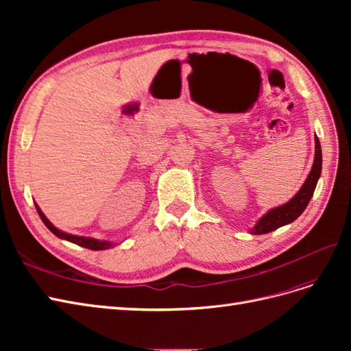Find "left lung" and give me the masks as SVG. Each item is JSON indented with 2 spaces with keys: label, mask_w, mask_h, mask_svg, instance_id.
Here are the masks:
<instances>
[{
  "label": "left lung",
  "mask_w": 351,
  "mask_h": 351,
  "mask_svg": "<svg viewBox=\"0 0 351 351\" xmlns=\"http://www.w3.org/2000/svg\"><path fill=\"white\" fill-rule=\"evenodd\" d=\"M321 171H322V149H321L319 139L316 137L315 161L303 187L299 190V193L289 202V204L271 209L267 215L262 217L258 221V224L254 226V228H252V234H267V232H271L285 224H290V222L299 218L302 215V212L306 209V206L309 205V202L316 189L317 180L321 177Z\"/></svg>",
  "instance_id": "obj_1"
}]
</instances>
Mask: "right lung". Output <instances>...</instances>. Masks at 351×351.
<instances>
[{
	"mask_svg": "<svg viewBox=\"0 0 351 351\" xmlns=\"http://www.w3.org/2000/svg\"><path fill=\"white\" fill-rule=\"evenodd\" d=\"M35 206H36V210H38V214H39L42 222H44V224H45L52 232H54V234H56L57 237L69 240V241H71V243H74V244H79V246L90 249V250H105V249H110V247L114 246V244H111V243H108V241H99V240H95V239H90V237H79V236L67 234V232H64V231H60L58 228H56L54 226L51 224V222L47 219V217H45L44 214H42V210L39 209V206H38V205H35Z\"/></svg>",
	"mask_w": 351,
	"mask_h": 351,
	"instance_id": "right-lung-1",
	"label": "right lung"
}]
</instances>
